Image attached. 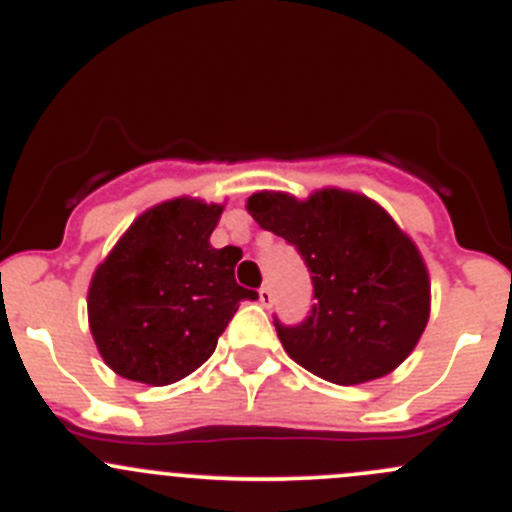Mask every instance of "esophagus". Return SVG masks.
<instances>
[{
	"mask_svg": "<svg viewBox=\"0 0 512 512\" xmlns=\"http://www.w3.org/2000/svg\"><path fill=\"white\" fill-rule=\"evenodd\" d=\"M260 302L265 307H270L272 302H275V292H272V287L270 285H262L260 287Z\"/></svg>",
	"mask_w": 512,
	"mask_h": 512,
	"instance_id": "esophagus-1",
	"label": "esophagus"
}]
</instances>
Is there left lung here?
<instances>
[{
	"instance_id": "8db88e82",
	"label": "left lung",
	"mask_w": 512,
	"mask_h": 512,
	"mask_svg": "<svg viewBox=\"0 0 512 512\" xmlns=\"http://www.w3.org/2000/svg\"><path fill=\"white\" fill-rule=\"evenodd\" d=\"M247 210L305 260L312 307L297 325L275 317L287 355L335 385L393 372L428 325L430 280L418 247L362 195L315 192L307 202L257 192Z\"/></svg>"
}]
</instances>
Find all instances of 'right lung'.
<instances>
[{
    "label": "right lung",
    "instance_id": "obj_1",
    "mask_svg": "<svg viewBox=\"0 0 512 512\" xmlns=\"http://www.w3.org/2000/svg\"><path fill=\"white\" fill-rule=\"evenodd\" d=\"M220 205L172 200L147 210L114 245L89 285V330L117 375L145 385L182 380L215 352L242 300V255L210 245Z\"/></svg>",
    "mask_w": 512,
    "mask_h": 512
}]
</instances>
